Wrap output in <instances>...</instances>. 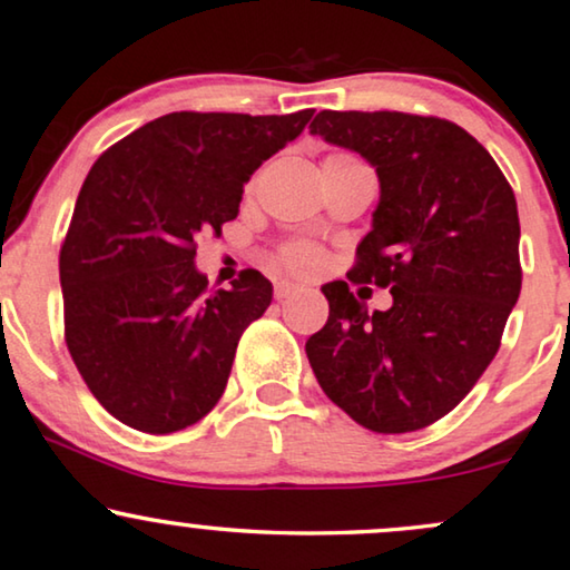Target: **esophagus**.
<instances>
[{
    "instance_id": "obj_1",
    "label": "esophagus",
    "mask_w": 570,
    "mask_h": 570,
    "mask_svg": "<svg viewBox=\"0 0 570 570\" xmlns=\"http://www.w3.org/2000/svg\"><path fill=\"white\" fill-rule=\"evenodd\" d=\"M274 292H276V299H288V296H292V294L302 292V286L294 284V282H276Z\"/></svg>"
}]
</instances>
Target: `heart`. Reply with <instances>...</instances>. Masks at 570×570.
<instances>
[{
  "label": "heart",
  "mask_w": 570,
  "mask_h": 570,
  "mask_svg": "<svg viewBox=\"0 0 570 570\" xmlns=\"http://www.w3.org/2000/svg\"><path fill=\"white\" fill-rule=\"evenodd\" d=\"M333 159H348V163H356L354 157H346V155H333ZM282 263L286 268L296 271V274H309V271L317 268L320 255L307 245H292L282 253Z\"/></svg>",
  "instance_id": "obj_1"
}]
</instances>
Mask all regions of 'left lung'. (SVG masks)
Wrapping results in <instances>:
<instances>
[{"label": "left lung", "mask_w": 570, "mask_h": 570, "mask_svg": "<svg viewBox=\"0 0 570 570\" xmlns=\"http://www.w3.org/2000/svg\"><path fill=\"white\" fill-rule=\"evenodd\" d=\"M309 134L362 155L380 180L351 282L387 286L368 312L346 282L304 343L320 387L376 434L446 415L499 351L522 292L514 190L483 144L442 118L320 110Z\"/></svg>", "instance_id": "left-lung-1"}]
</instances>
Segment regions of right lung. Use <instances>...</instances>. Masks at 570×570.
Here are the masks:
<instances>
[{"label": "right lung", "mask_w": 570, "mask_h": 570, "mask_svg": "<svg viewBox=\"0 0 570 570\" xmlns=\"http://www.w3.org/2000/svg\"><path fill=\"white\" fill-rule=\"evenodd\" d=\"M312 114H167L92 165L59 258L63 325L87 387L126 426L173 434L219 403L274 286L250 268L206 294L194 239L235 219L250 175Z\"/></svg>", "instance_id": "add662e5"}]
</instances>
